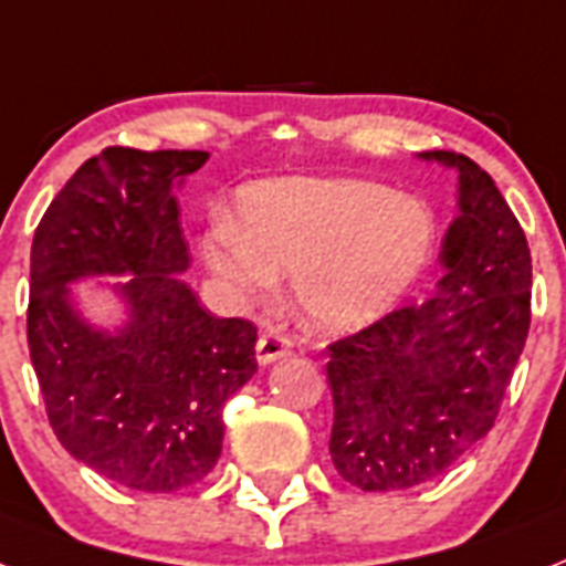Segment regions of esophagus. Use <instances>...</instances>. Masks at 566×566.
<instances>
[{
    "label": "esophagus",
    "mask_w": 566,
    "mask_h": 566,
    "mask_svg": "<svg viewBox=\"0 0 566 566\" xmlns=\"http://www.w3.org/2000/svg\"><path fill=\"white\" fill-rule=\"evenodd\" d=\"M291 350H293V345L287 336L270 331V334L259 336V345H255V359H259V365H270V363H275V359H282V356L291 354Z\"/></svg>",
    "instance_id": "34e87169"
}]
</instances>
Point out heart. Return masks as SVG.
Returning a JSON list of instances; mask_svg holds the SVG:
<instances>
[{"label": "heart", "instance_id": "b5f03b06", "mask_svg": "<svg viewBox=\"0 0 566 566\" xmlns=\"http://www.w3.org/2000/svg\"><path fill=\"white\" fill-rule=\"evenodd\" d=\"M241 227L218 218L203 261L239 298L293 273V302L319 331H350L391 311L434 253L429 203L359 178H279L241 192Z\"/></svg>", "mask_w": 566, "mask_h": 566}]
</instances>
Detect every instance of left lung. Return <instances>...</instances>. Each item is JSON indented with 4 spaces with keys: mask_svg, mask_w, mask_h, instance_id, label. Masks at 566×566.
Masks as SVG:
<instances>
[{
    "mask_svg": "<svg viewBox=\"0 0 566 566\" xmlns=\"http://www.w3.org/2000/svg\"><path fill=\"white\" fill-rule=\"evenodd\" d=\"M417 158L458 172L434 296L327 345L331 460L365 492L434 481L486 437L530 334L533 259L495 180L458 151Z\"/></svg>",
    "mask_w": 566,
    "mask_h": 566,
    "instance_id": "left-lung-1",
    "label": "left lung"
}]
</instances>
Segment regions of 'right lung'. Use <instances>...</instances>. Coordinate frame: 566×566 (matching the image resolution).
Wrapping results in <instances>:
<instances>
[{
    "label": "right lung",
    "instance_id": "1",
    "mask_svg": "<svg viewBox=\"0 0 566 566\" xmlns=\"http://www.w3.org/2000/svg\"><path fill=\"white\" fill-rule=\"evenodd\" d=\"M210 151L112 149L88 158L33 232L28 348L49 422L69 454L137 492H178L221 458L224 402L255 374V327L207 313L180 273L178 192ZM109 285L117 328L78 311L70 284Z\"/></svg>",
    "mask_w": 566,
    "mask_h": 566
}]
</instances>
